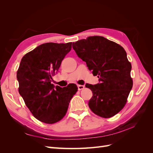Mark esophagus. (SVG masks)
<instances>
[{
    "mask_svg": "<svg viewBox=\"0 0 153 153\" xmlns=\"http://www.w3.org/2000/svg\"><path fill=\"white\" fill-rule=\"evenodd\" d=\"M85 86L82 85H78V90H82L83 89H84Z\"/></svg>",
    "mask_w": 153,
    "mask_h": 153,
    "instance_id": "esophagus-1",
    "label": "esophagus"
}]
</instances>
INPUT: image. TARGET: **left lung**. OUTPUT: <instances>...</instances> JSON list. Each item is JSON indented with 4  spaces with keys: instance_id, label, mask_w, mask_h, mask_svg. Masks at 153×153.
<instances>
[{
    "instance_id": "obj_1",
    "label": "left lung",
    "mask_w": 153,
    "mask_h": 153,
    "mask_svg": "<svg viewBox=\"0 0 153 153\" xmlns=\"http://www.w3.org/2000/svg\"><path fill=\"white\" fill-rule=\"evenodd\" d=\"M78 57L86 62L99 83L87 84L92 92L89 106L95 114L110 118L124 106L133 87L131 64L121 45L103 36H89L73 43Z\"/></svg>"
}]
</instances>
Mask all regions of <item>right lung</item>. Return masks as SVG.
Segmentation results:
<instances>
[{"instance_id": "add662e5", "label": "right lung", "mask_w": 153, "mask_h": 153, "mask_svg": "<svg viewBox=\"0 0 153 153\" xmlns=\"http://www.w3.org/2000/svg\"><path fill=\"white\" fill-rule=\"evenodd\" d=\"M71 44L44 43L21 60L16 75L18 91L32 115L43 123L53 124L61 120L78 90L74 84L63 88L51 84Z\"/></svg>"}]
</instances>
